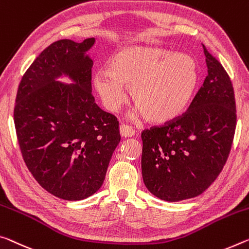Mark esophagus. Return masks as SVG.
Listing matches in <instances>:
<instances>
[{
  "instance_id": "34e87169",
  "label": "esophagus",
  "mask_w": 249,
  "mask_h": 249,
  "mask_svg": "<svg viewBox=\"0 0 249 249\" xmlns=\"http://www.w3.org/2000/svg\"><path fill=\"white\" fill-rule=\"evenodd\" d=\"M120 133L122 137H133L135 135V132H134V129L131 127V126L128 125H121L120 126Z\"/></svg>"
}]
</instances>
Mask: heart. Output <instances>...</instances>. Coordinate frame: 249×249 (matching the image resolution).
Masks as SVG:
<instances>
[{
	"label": "heart",
	"instance_id": "heart-1",
	"mask_svg": "<svg viewBox=\"0 0 249 249\" xmlns=\"http://www.w3.org/2000/svg\"><path fill=\"white\" fill-rule=\"evenodd\" d=\"M200 74L195 58L172 54L155 45H131L110 57L107 71H98L93 86L109 112L127 101L124 88H131L140 115L153 124H166L179 117L192 104Z\"/></svg>",
	"mask_w": 249,
	"mask_h": 249
}]
</instances>
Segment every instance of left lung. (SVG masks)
<instances>
[{
  "label": "left lung",
  "mask_w": 249,
  "mask_h": 249,
  "mask_svg": "<svg viewBox=\"0 0 249 249\" xmlns=\"http://www.w3.org/2000/svg\"><path fill=\"white\" fill-rule=\"evenodd\" d=\"M208 75L181 117L142 133L146 188L166 202L193 198L222 172L234 139L236 104L231 78L204 46Z\"/></svg>",
  "instance_id": "1"
}]
</instances>
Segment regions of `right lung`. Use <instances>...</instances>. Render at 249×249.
Here are the masks:
<instances>
[{"label":"right lung","instance_id":"obj_1","mask_svg":"<svg viewBox=\"0 0 249 249\" xmlns=\"http://www.w3.org/2000/svg\"><path fill=\"white\" fill-rule=\"evenodd\" d=\"M95 43L60 39L35 58L18 85L14 124L25 164L37 183L65 200L92 196L103 185L121 141L117 118L92 95ZM68 77L71 84L58 81Z\"/></svg>","mask_w":249,"mask_h":249}]
</instances>
